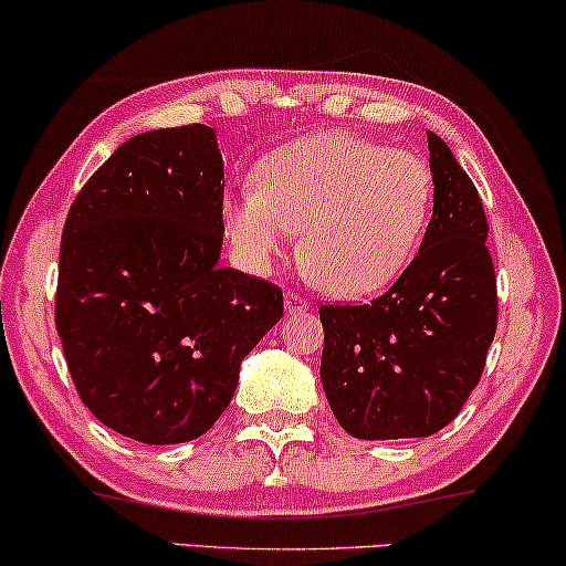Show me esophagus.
<instances>
[{"mask_svg":"<svg viewBox=\"0 0 566 566\" xmlns=\"http://www.w3.org/2000/svg\"><path fill=\"white\" fill-rule=\"evenodd\" d=\"M283 304H285V314H304L306 308H308L306 298H301L298 293H293V291L285 293V296H283Z\"/></svg>","mask_w":566,"mask_h":566,"instance_id":"obj_1","label":"esophagus"}]
</instances>
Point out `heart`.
I'll return each mask as SVG.
<instances>
[{
	"label": "heart",
	"instance_id": "b5f03b06",
	"mask_svg": "<svg viewBox=\"0 0 566 566\" xmlns=\"http://www.w3.org/2000/svg\"><path fill=\"white\" fill-rule=\"evenodd\" d=\"M436 177L420 154L322 130L268 154L258 188L223 203V223L247 265L283 258L301 231V262L337 298L381 291L405 273L428 234Z\"/></svg>",
	"mask_w": 566,
	"mask_h": 566
}]
</instances>
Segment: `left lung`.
I'll list each match as a JSON object with an SVG mask.
<instances>
[{"instance_id": "obj_1", "label": "left lung", "mask_w": 566, "mask_h": 566, "mask_svg": "<svg viewBox=\"0 0 566 566\" xmlns=\"http://www.w3.org/2000/svg\"><path fill=\"white\" fill-rule=\"evenodd\" d=\"M436 203L420 252L384 296L322 306V386L360 440L428 438L455 420L497 329L486 216L471 177L428 130Z\"/></svg>"}]
</instances>
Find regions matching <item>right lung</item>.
Wrapping results in <instances>:
<instances>
[{
  "label": "right lung",
  "instance_id": "1",
  "mask_svg": "<svg viewBox=\"0 0 566 566\" xmlns=\"http://www.w3.org/2000/svg\"><path fill=\"white\" fill-rule=\"evenodd\" d=\"M223 159L203 123L128 138L69 208L56 329L92 415L149 446L219 420L283 291L221 268Z\"/></svg>",
  "mask_w": 566,
  "mask_h": 566
}]
</instances>
